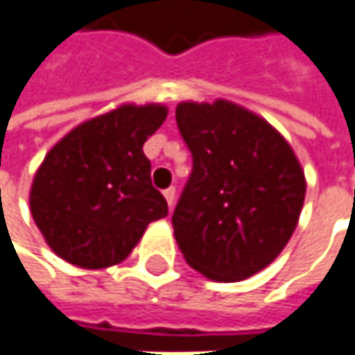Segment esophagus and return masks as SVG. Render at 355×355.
<instances>
[{
  "label": "esophagus",
  "mask_w": 355,
  "mask_h": 355,
  "mask_svg": "<svg viewBox=\"0 0 355 355\" xmlns=\"http://www.w3.org/2000/svg\"><path fill=\"white\" fill-rule=\"evenodd\" d=\"M163 196H165V200H167V205H169V209L175 205V188H167V190H163Z\"/></svg>",
  "instance_id": "34e87169"
}]
</instances>
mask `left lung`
<instances>
[{"mask_svg": "<svg viewBox=\"0 0 355 355\" xmlns=\"http://www.w3.org/2000/svg\"><path fill=\"white\" fill-rule=\"evenodd\" d=\"M192 173L171 223L186 263L215 281H240L270 265L304 205V171L263 117L227 101L180 103Z\"/></svg>", "mask_w": 355, "mask_h": 355, "instance_id": "8db88e82", "label": "left lung"}]
</instances>
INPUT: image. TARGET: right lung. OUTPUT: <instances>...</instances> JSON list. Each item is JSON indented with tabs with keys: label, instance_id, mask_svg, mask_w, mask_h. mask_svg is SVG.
<instances>
[{
	"label": "right lung",
	"instance_id": "add662e5",
	"mask_svg": "<svg viewBox=\"0 0 355 355\" xmlns=\"http://www.w3.org/2000/svg\"><path fill=\"white\" fill-rule=\"evenodd\" d=\"M165 117L163 105H123L80 123L47 153L31 213L58 257L83 268L117 265L146 225L167 215L142 153Z\"/></svg>",
	"mask_w": 355,
	"mask_h": 355
}]
</instances>
